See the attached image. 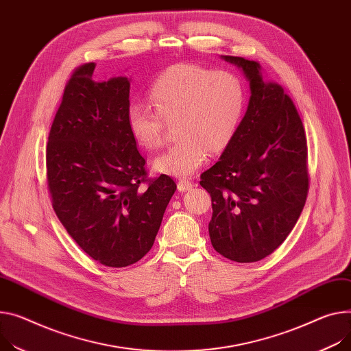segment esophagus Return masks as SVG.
Wrapping results in <instances>:
<instances>
[{
    "instance_id": "obj_1",
    "label": "esophagus",
    "mask_w": 351,
    "mask_h": 351,
    "mask_svg": "<svg viewBox=\"0 0 351 351\" xmlns=\"http://www.w3.org/2000/svg\"><path fill=\"white\" fill-rule=\"evenodd\" d=\"M177 186H178V191H188V190H191V188L194 186V182L191 180H188V178H181L178 181Z\"/></svg>"
}]
</instances>
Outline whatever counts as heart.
Returning <instances> with one entry per match:
<instances>
[{
	"label": "heart",
	"instance_id": "b5f03b06",
	"mask_svg": "<svg viewBox=\"0 0 351 351\" xmlns=\"http://www.w3.org/2000/svg\"><path fill=\"white\" fill-rule=\"evenodd\" d=\"M146 104L133 102L126 122L132 138L145 149L165 143L166 123H176L178 141L154 160V169L176 177L191 176L234 138L243 117L246 91L230 71L194 63L167 67L149 88Z\"/></svg>",
	"mask_w": 351,
	"mask_h": 351
}]
</instances>
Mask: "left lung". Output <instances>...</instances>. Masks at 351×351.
<instances>
[{
    "label": "left lung",
    "mask_w": 351,
    "mask_h": 351,
    "mask_svg": "<svg viewBox=\"0 0 351 351\" xmlns=\"http://www.w3.org/2000/svg\"><path fill=\"white\" fill-rule=\"evenodd\" d=\"M250 83L247 111L218 163L201 174L210 194L213 249L253 263L278 249L305 206L309 176L305 129L281 86L265 82L258 62L222 56Z\"/></svg>",
    "instance_id": "obj_1"
}]
</instances>
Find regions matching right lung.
I'll return each instance as SVG.
<instances>
[{
    "label": "right lung",
    "mask_w": 351,
    "mask_h": 351,
    "mask_svg": "<svg viewBox=\"0 0 351 351\" xmlns=\"http://www.w3.org/2000/svg\"><path fill=\"white\" fill-rule=\"evenodd\" d=\"M94 69L77 67L66 83L46 147L47 188L75 243L95 261L121 268L152 249L177 185L166 174L147 178L126 122L129 80L97 83Z\"/></svg>",
    "instance_id": "obj_1"
}]
</instances>
